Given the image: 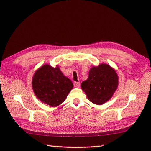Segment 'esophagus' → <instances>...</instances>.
Returning a JSON list of instances; mask_svg holds the SVG:
<instances>
[{"mask_svg": "<svg viewBox=\"0 0 151 151\" xmlns=\"http://www.w3.org/2000/svg\"><path fill=\"white\" fill-rule=\"evenodd\" d=\"M80 86H81L80 82H74V86H75V88H79Z\"/></svg>", "mask_w": 151, "mask_h": 151, "instance_id": "34e87169", "label": "esophagus"}]
</instances>
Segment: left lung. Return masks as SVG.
Segmentation results:
<instances>
[{"instance_id": "8db88e82", "label": "left lung", "mask_w": 151, "mask_h": 151, "mask_svg": "<svg viewBox=\"0 0 151 151\" xmlns=\"http://www.w3.org/2000/svg\"><path fill=\"white\" fill-rule=\"evenodd\" d=\"M118 75L114 68L106 63L93 66L88 78L82 82L81 88L89 101L102 105L111 98L118 87Z\"/></svg>"}]
</instances>
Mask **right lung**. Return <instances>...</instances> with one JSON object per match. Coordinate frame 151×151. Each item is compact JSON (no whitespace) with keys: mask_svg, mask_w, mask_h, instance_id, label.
I'll return each instance as SVG.
<instances>
[{"mask_svg":"<svg viewBox=\"0 0 151 151\" xmlns=\"http://www.w3.org/2000/svg\"><path fill=\"white\" fill-rule=\"evenodd\" d=\"M32 86L37 99L51 107L62 104L73 88L72 82L64 76L58 66L53 67L49 64L36 70Z\"/></svg>","mask_w":151,"mask_h":151,"instance_id":"add662e5","label":"right lung"}]
</instances>
